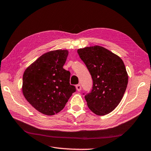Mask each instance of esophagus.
Here are the masks:
<instances>
[{"label": "esophagus", "instance_id": "1", "mask_svg": "<svg viewBox=\"0 0 151 151\" xmlns=\"http://www.w3.org/2000/svg\"><path fill=\"white\" fill-rule=\"evenodd\" d=\"M76 90L78 91H80L81 90L82 87H81V86H80V84H78V85L76 86Z\"/></svg>", "mask_w": 151, "mask_h": 151}]
</instances>
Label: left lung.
I'll return each mask as SVG.
<instances>
[{
	"instance_id": "1",
	"label": "left lung",
	"mask_w": 151,
	"mask_h": 151,
	"mask_svg": "<svg viewBox=\"0 0 151 151\" xmlns=\"http://www.w3.org/2000/svg\"><path fill=\"white\" fill-rule=\"evenodd\" d=\"M77 52L93 79L91 91L83 93L87 106L99 116L111 113L120 102L127 86L128 75L124 62L99 45L79 49Z\"/></svg>"
}]
</instances>
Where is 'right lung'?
<instances>
[{
	"label": "right lung",
	"mask_w": 151,
	"mask_h": 151,
	"mask_svg": "<svg viewBox=\"0 0 151 151\" xmlns=\"http://www.w3.org/2000/svg\"><path fill=\"white\" fill-rule=\"evenodd\" d=\"M67 50L47 52L28 67L23 75L22 92L41 113L53 115L64 108L76 87L70 84L69 71L63 68Z\"/></svg>",
	"instance_id": "obj_1"
}]
</instances>
